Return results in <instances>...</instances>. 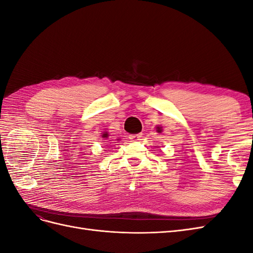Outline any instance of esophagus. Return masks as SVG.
<instances>
[{
  "label": "esophagus",
  "mask_w": 253,
  "mask_h": 253,
  "mask_svg": "<svg viewBox=\"0 0 253 253\" xmlns=\"http://www.w3.org/2000/svg\"><path fill=\"white\" fill-rule=\"evenodd\" d=\"M142 134H134V135H129V139L132 141H138L141 139Z\"/></svg>",
  "instance_id": "esophagus-1"
}]
</instances>
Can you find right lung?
<instances>
[{"label":"right lung","instance_id":"add662e5","mask_svg":"<svg viewBox=\"0 0 253 253\" xmlns=\"http://www.w3.org/2000/svg\"><path fill=\"white\" fill-rule=\"evenodd\" d=\"M102 137H104V138H108V134H103Z\"/></svg>","mask_w":253,"mask_h":253}]
</instances>
